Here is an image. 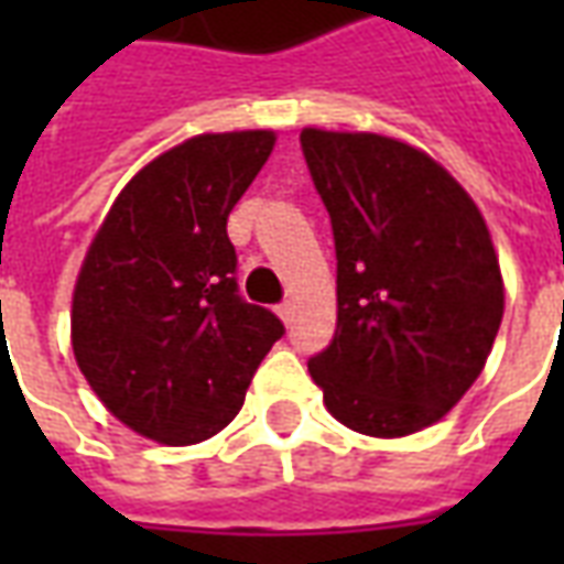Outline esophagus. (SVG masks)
I'll use <instances>...</instances> for the list:
<instances>
[{"label":"esophagus","instance_id":"obj_1","mask_svg":"<svg viewBox=\"0 0 564 564\" xmlns=\"http://www.w3.org/2000/svg\"><path fill=\"white\" fill-rule=\"evenodd\" d=\"M293 314H295V307L290 305V302H283V305H278V317H281L283 323H286V326L293 323Z\"/></svg>","mask_w":564,"mask_h":564}]
</instances>
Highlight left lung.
Wrapping results in <instances>:
<instances>
[{
  "label": "left lung",
  "mask_w": 564,
  "mask_h": 564,
  "mask_svg": "<svg viewBox=\"0 0 564 564\" xmlns=\"http://www.w3.org/2000/svg\"><path fill=\"white\" fill-rule=\"evenodd\" d=\"M302 150L338 257L335 338L307 371L347 429L414 435L471 390L505 317L489 226L408 141L305 127Z\"/></svg>",
  "instance_id": "1"
}]
</instances>
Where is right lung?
Returning a JSON list of instances; mask_svg holds the SVG:
<instances>
[{"label": "right lung", "mask_w": 564, "mask_h": 564, "mask_svg": "<svg viewBox=\"0 0 564 564\" xmlns=\"http://www.w3.org/2000/svg\"><path fill=\"white\" fill-rule=\"evenodd\" d=\"M271 129L202 132L132 174L72 293V350L132 432L186 447L217 435L283 335L235 283L229 210L274 150Z\"/></svg>", "instance_id": "obj_1"}]
</instances>
